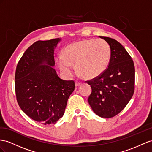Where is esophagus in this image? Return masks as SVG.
Here are the masks:
<instances>
[{
    "mask_svg": "<svg viewBox=\"0 0 152 152\" xmlns=\"http://www.w3.org/2000/svg\"><path fill=\"white\" fill-rule=\"evenodd\" d=\"M75 85H76V87H77V86H80V85H81V83L80 82V81H75Z\"/></svg>",
    "mask_w": 152,
    "mask_h": 152,
    "instance_id": "obj_1",
    "label": "esophagus"
}]
</instances>
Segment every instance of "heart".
Masks as SVG:
<instances>
[{
	"label": "heart",
	"instance_id": "b5f03b06",
	"mask_svg": "<svg viewBox=\"0 0 152 152\" xmlns=\"http://www.w3.org/2000/svg\"><path fill=\"white\" fill-rule=\"evenodd\" d=\"M111 49L103 39H87L68 45L64 54L59 53L56 61L60 69L67 75L72 72L76 64L77 73L86 79H93L106 71L110 60Z\"/></svg>",
	"mask_w": 152,
	"mask_h": 152
}]
</instances>
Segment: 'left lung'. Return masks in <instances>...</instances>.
Returning <instances> with one entry per match:
<instances>
[{"label": "left lung", "mask_w": 152, "mask_h": 152, "mask_svg": "<svg viewBox=\"0 0 152 152\" xmlns=\"http://www.w3.org/2000/svg\"><path fill=\"white\" fill-rule=\"evenodd\" d=\"M99 37L109 44L111 57L102 75L86 81L92 88L88 102L96 114L110 118L122 111L134 94L135 67L130 54L119 42L110 37Z\"/></svg>", "instance_id": "obj_1"}]
</instances>
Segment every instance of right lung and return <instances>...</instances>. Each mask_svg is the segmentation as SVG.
Masks as SVG:
<instances>
[{
    "mask_svg": "<svg viewBox=\"0 0 152 152\" xmlns=\"http://www.w3.org/2000/svg\"><path fill=\"white\" fill-rule=\"evenodd\" d=\"M59 41L55 38L34 42L21 57L15 72L19 107L29 118L43 124L56 123L63 116L75 88V81L60 79L52 67L54 47ZM44 62L48 65H42Z\"/></svg>",
    "mask_w": 152,
    "mask_h": 152,
    "instance_id": "1",
    "label": "right lung"
}]
</instances>
